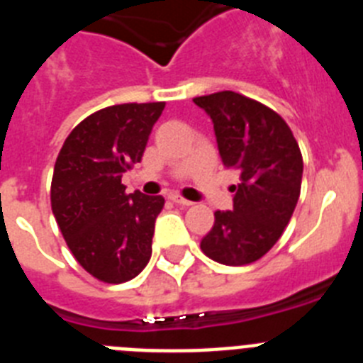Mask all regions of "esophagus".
<instances>
[{"label": "esophagus", "mask_w": 363, "mask_h": 363, "mask_svg": "<svg viewBox=\"0 0 363 363\" xmlns=\"http://www.w3.org/2000/svg\"><path fill=\"white\" fill-rule=\"evenodd\" d=\"M169 198H171L176 205H182V207H189V205H192L191 200H187V198H184V196H179V194H171Z\"/></svg>", "instance_id": "esophagus-1"}]
</instances>
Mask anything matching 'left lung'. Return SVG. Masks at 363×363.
Segmentation results:
<instances>
[{
  "instance_id": "8db88e82",
  "label": "left lung",
  "mask_w": 363,
  "mask_h": 363,
  "mask_svg": "<svg viewBox=\"0 0 363 363\" xmlns=\"http://www.w3.org/2000/svg\"><path fill=\"white\" fill-rule=\"evenodd\" d=\"M194 104L214 123L218 150L227 169L240 171L233 211H216L200 247L223 265H247L271 251L300 198V147L284 118L233 91L198 96Z\"/></svg>"
}]
</instances>
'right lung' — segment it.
<instances>
[{"mask_svg": "<svg viewBox=\"0 0 363 363\" xmlns=\"http://www.w3.org/2000/svg\"><path fill=\"white\" fill-rule=\"evenodd\" d=\"M165 101L121 104L86 116L54 165L50 205L74 258L105 284L133 280L149 264L163 196L127 194L121 176L142 162Z\"/></svg>", "mask_w": 363, "mask_h": 363, "instance_id": "obj_1", "label": "right lung"}]
</instances>
